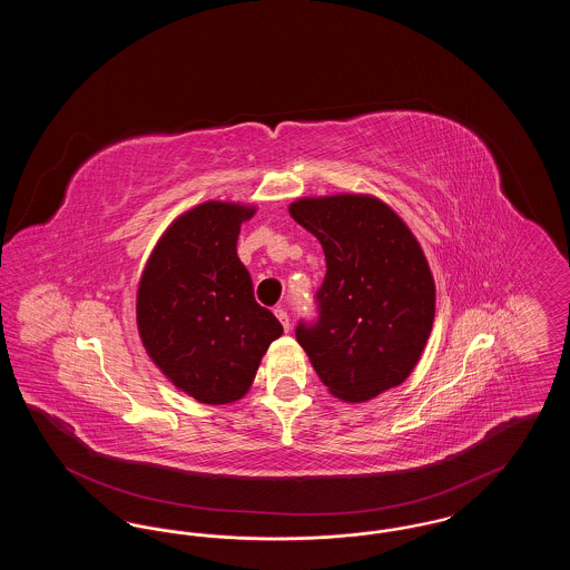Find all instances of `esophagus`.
Instances as JSON below:
<instances>
[{"mask_svg": "<svg viewBox=\"0 0 570 570\" xmlns=\"http://www.w3.org/2000/svg\"><path fill=\"white\" fill-rule=\"evenodd\" d=\"M273 314L277 316V321L282 323L284 326V331H288L291 328V318H288V314H286V309H282V307H277V309H273Z\"/></svg>", "mask_w": 570, "mask_h": 570, "instance_id": "obj_1", "label": "esophagus"}]
</instances>
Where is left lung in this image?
Instances as JSON below:
<instances>
[{
    "label": "left lung",
    "mask_w": 570,
    "mask_h": 570,
    "mask_svg": "<svg viewBox=\"0 0 570 570\" xmlns=\"http://www.w3.org/2000/svg\"><path fill=\"white\" fill-rule=\"evenodd\" d=\"M288 212L325 249L318 321L295 331L318 379L351 404L402 384L435 314L434 275L406 222L370 194L307 196Z\"/></svg>",
    "instance_id": "1"
}]
</instances>
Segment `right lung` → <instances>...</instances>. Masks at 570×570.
<instances>
[{
  "mask_svg": "<svg viewBox=\"0 0 570 570\" xmlns=\"http://www.w3.org/2000/svg\"><path fill=\"white\" fill-rule=\"evenodd\" d=\"M256 207L207 200L177 217L154 247L136 293L149 358L200 404L249 391L263 354L284 328L256 303L237 239Z\"/></svg>",
  "mask_w": 570,
  "mask_h": 570,
  "instance_id": "right-lung-1",
  "label": "right lung"
}]
</instances>
